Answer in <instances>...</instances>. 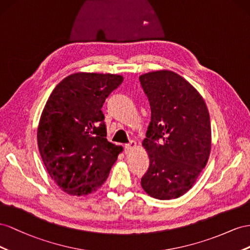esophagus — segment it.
Returning a JSON list of instances; mask_svg holds the SVG:
<instances>
[{"mask_svg":"<svg viewBox=\"0 0 250 250\" xmlns=\"http://www.w3.org/2000/svg\"><path fill=\"white\" fill-rule=\"evenodd\" d=\"M136 146H137L136 142L132 140V141L130 142V144H127V145L125 146V154H130Z\"/></svg>","mask_w":250,"mask_h":250,"instance_id":"esophagus-1","label":"esophagus"}]
</instances>
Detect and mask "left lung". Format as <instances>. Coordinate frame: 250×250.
<instances>
[{
	"instance_id": "1",
	"label": "left lung",
	"mask_w": 250,
	"mask_h": 250,
	"mask_svg": "<svg viewBox=\"0 0 250 250\" xmlns=\"http://www.w3.org/2000/svg\"><path fill=\"white\" fill-rule=\"evenodd\" d=\"M139 81L151 105V123L142 142L149 167L141 187L159 200L179 198L192 188L208 160V106L199 92L173 71L148 72Z\"/></svg>"
}]
</instances>
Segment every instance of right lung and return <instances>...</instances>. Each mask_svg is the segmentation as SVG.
Here are the masks:
<instances>
[{"mask_svg":"<svg viewBox=\"0 0 250 250\" xmlns=\"http://www.w3.org/2000/svg\"><path fill=\"white\" fill-rule=\"evenodd\" d=\"M124 77L74 73L56 85L42 110L38 145L47 172L72 196L96 191L123 147L106 140L103 105Z\"/></svg>","mask_w":250,"mask_h":250,"instance_id":"obj_1","label":"right lung"}]
</instances>
